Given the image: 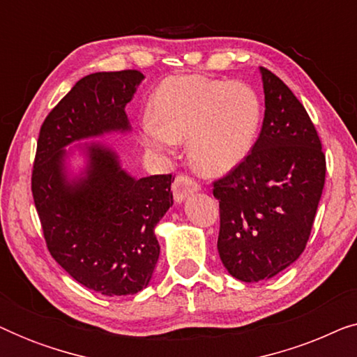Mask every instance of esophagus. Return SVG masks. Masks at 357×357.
I'll return each instance as SVG.
<instances>
[{"label": "esophagus", "mask_w": 357, "mask_h": 357, "mask_svg": "<svg viewBox=\"0 0 357 357\" xmlns=\"http://www.w3.org/2000/svg\"><path fill=\"white\" fill-rule=\"evenodd\" d=\"M197 190H199V183L195 178L190 177L188 174L177 175V178H175L172 183L175 202H182V199L187 198L190 193L197 192Z\"/></svg>", "instance_id": "34e87169"}]
</instances>
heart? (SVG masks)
Wrapping results in <instances>:
<instances>
[{
    "label": "heart",
    "mask_w": 357,
    "mask_h": 357,
    "mask_svg": "<svg viewBox=\"0 0 357 357\" xmlns=\"http://www.w3.org/2000/svg\"><path fill=\"white\" fill-rule=\"evenodd\" d=\"M261 102L252 86L190 75L165 79L141 121L146 146L167 151L188 138L195 167L224 174L242 162L255 143Z\"/></svg>",
    "instance_id": "1"
}]
</instances>
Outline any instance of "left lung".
<instances>
[{"instance_id": "obj_1", "label": "left lung", "mask_w": 357, "mask_h": 357, "mask_svg": "<svg viewBox=\"0 0 357 357\" xmlns=\"http://www.w3.org/2000/svg\"><path fill=\"white\" fill-rule=\"evenodd\" d=\"M265 119L247 158L213 182L218 252L237 280H270L304 252L325 185L326 160L309 114L276 75L260 68Z\"/></svg>"}]
</instances>
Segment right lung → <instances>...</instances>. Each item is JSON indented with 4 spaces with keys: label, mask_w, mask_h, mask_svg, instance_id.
<instances>
[{
    "label": "right lung",
    "mask_w": 357,
    "mask_h": 357,
    "mask_svg": "<svg viewBox=\"0 0 357 357\" xmlns=\"http://www.w3.org/2000/svg\"><path fill=\"white\" fill-rule=\"evenodd\" d=\"M138 70L84 76L40 126L32 167V197L55 261L87 289L136 294L149 284L159 258L154 227L174 204V175L136 180L115 154L89 148L86 177L70 183L63 155L73 141L130 130L125 105L143 81Z\"/></svg>",
    "instance_id": "right-lung-1"
}]
</instances>
